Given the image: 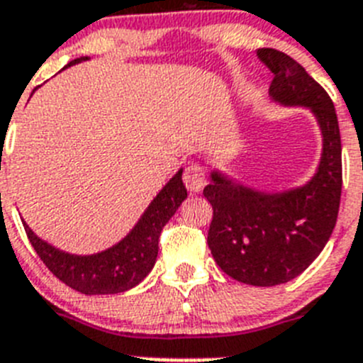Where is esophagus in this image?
Returning a JSON list of instances; mask_svg holds the SVG:
<instances>
[{
	"label": "esophagus",
	"mask_w": 363,
	"mask_h": 363,
	"mask_svg": "<svg viewBox=\"0 0 363 363\" xmlns=\"http://www.w3.org/2000/svg\"><path fill=\"white\" fill-rule=\"evenodd\" d=\"M184 182H185V187H187L192 194H196V192H200L201 189L205 187L207 178H205V172L200 165H191L185 169Z\"/></svg>",
	"instance_id": "34e87169"
}]
</instances>
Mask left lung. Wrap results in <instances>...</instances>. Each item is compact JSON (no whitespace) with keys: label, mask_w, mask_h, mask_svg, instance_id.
<instances>
[{"label":"left lung","mask_w":363,"mask_h":363,"mask_svg":"<svg viewBox=\"0 0 363 363\" xmlns=\"http://www.w3.org/2000/svg\"><path fill=\"white\" fill-rule=\"evenodd\" d=\"M274 74L269 96L281 107H306L322 133L316 172L300 187L259 191L211 171L203 196L213 205L207 243L225 274L256 287L293 280L323 251L336 225L342 194V142L331 98L293 57L258 49Z\"/></svg>","instance_id":"left-lung-1"}]
</instances>
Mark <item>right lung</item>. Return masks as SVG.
<instances>
[{
	"mask_svg": "<svg viewBox=\"0 0 363 363\" xmlns=\"http://www.w3.org/2000/svg\"><path fill=\"white\" fill-rule=\"evenodd\" d=\"M83 56L67 67L86 62ZM65 67V69H67ZM179 169L156 194L136 225L116 245L94 255H70L41 240L23 221L25 233L54 277L83 294H116L136 287L152 271L158 256V240L165 223L174 216L187 189L182 182Z\"/></svg>",
	"mask_w": 363,
	"mask_h": 363,
	"instance_id": "right-lung-1",
	"label": "right lung"
}]
</instances>
